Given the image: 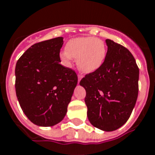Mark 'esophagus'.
I'll return each instance as SVG.
<instances>
[{"instance_id":"1","label":"esophagus","mask_w":155,"mask_h":155,"mask_svg":"<svg viewBox=\"0 0 155 155\" xmlns=\"http://www.w3.org/2000/svg\"><path fill=\"white\" fill-rule=\"evenodd\" d=\"M78 83H79V82H80V81L81 80V78H82V76L79 74V75H78Z\"/></svg>"}]
</instances>
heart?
<instances>
[{
	"mask_svg": "<svg viewBox=\"0 0 155 155\" xmlns=\"http://www.w3.org/2000/svg\"><path fill=\"white\" fill-rule=\"evenodd\" d=\"M106 46L103 41L93 37H81L70 39L60 53L63 65L71 67L73 59H77V65L85 74H92L103 65L106 58Z\"/></svg>",
	"mask_w": 155,
	"mask_h": 155,
	"instance_id": "1",
	"label": "heart"
}]
</instances>
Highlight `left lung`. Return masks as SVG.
I'll return each instance as SVG.
<instances>
[{
  "instance_id": "8db88e82",
  "label": "left lung",
  "mask_w": 155,
  "mask_h": 155,
  "mask_svg": "<svg viewBox=\"0 0 155 155\" xmlns=\"http://www.w3.org/2000/svg\"><path fill=\"white\" fill-rule=\"evenodd\" d=\"M107 53L101 67L80 81L85 88L87 117L94 127L114 131L127 122L138 94L139 70L127 48L106 39Z\"/></svg>"
}]
</instances>
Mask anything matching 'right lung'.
I'll return each instance as SVG.
<instances>
[{
  "mask_svg": "<svg viewBox=\"0 0 155 155\" xmlns=\"http://www.w3.org/2000/svg\"><path fill=\"white\" fill-rule=\"evenodd\" d=\"M63 38H53L29 47L15 68V89L24 114L33 124L53 127L67 113L78 76L61 65Z\"/></svg>",
  "mask_w": 155,
  "mask_h": 155,
  "instance_id": "add662e5",
  "label": "right lung"
}]
</instances>
